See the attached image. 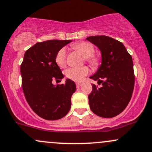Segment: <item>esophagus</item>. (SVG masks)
<instances>
[{
    "label": "esophagus",
    "instance_id": "34e87169",
    "mask_svg": "<svg viewBox=\"0 0 152 152\" xmlns=\"http://www.w3.org/2000/svg\"><path fill=\"white\" fill-rule=\"evenodd\" d=\"M81 85H82L81 83H76V87H80Z\"/></svg>",
    "mask_w": 152,
    "mask_h": 152
}]
</instances>
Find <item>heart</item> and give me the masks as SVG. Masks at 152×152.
<instances>
[{
    "mask_svg": "<svg viewBox=\"0 0 152 152\" xmlns=\"http://www.w3.org/2000/svg\"><path fill=\"white\" fill-rule=\"evenodd\" d=\"M73 49L79 51L86 60L93 66H96L99 63V59L94 55L95 48L93 45L87 41H81L72 46ZM55 62L60 68H64L66 65V49L62 48L57 52L55 56ZM89 68L87 67L81 68H70L67 70L66 76L68 79L75 81H81L84 76L89 73Z\"/></svg>",
    "mask_w": 152,
    "mask_h": 152,
    "instance_id": "1",
    "label": "heart"
}]
</instances>
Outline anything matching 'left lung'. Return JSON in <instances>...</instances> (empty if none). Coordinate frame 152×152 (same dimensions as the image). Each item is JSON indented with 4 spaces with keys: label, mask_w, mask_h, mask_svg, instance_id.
<instances>
[{
    "label": "left lung",
    "mask_w": 152,
    "mask_h": 152,
    "mask_svg": "<svg viewBox=\"0 0 152 152\" xmlns=\"http://www.w3.org/2000/svg\"><path fill=\"white\" fill-rule=\"evenodd\" d=\"M101 52L102 61L90 79L102 84H92L88 95L90 109L103 118L117 116L124 110L132 97L135 84L132 57L120 41L105 36L87 38Z\"/></svg>",
    "instance_id": "1"
}]
</instances>
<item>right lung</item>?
Instances as JSON below:
<instances>
[{
  "instance_id": "right-lung-1",
  "label": "right lung",
  "mask_w": 152,
  "mask_h": 152,
  "mask_svg": "<svg viewBox=\"0 0 152 152\" xmlns=\"http://www.w3.org/2000/svg\"><path fill=\"white\" fill-rule=\"evenodd\" d=\"M71 40H49L38 42L28 49L20 66L22 86L27 102L33 111L47 120L64 117L71 106L76 84L67 79L65 84L54 85L52 80L64 77L55 62L60 49Z\"/></svg>"
}]
</instances>
